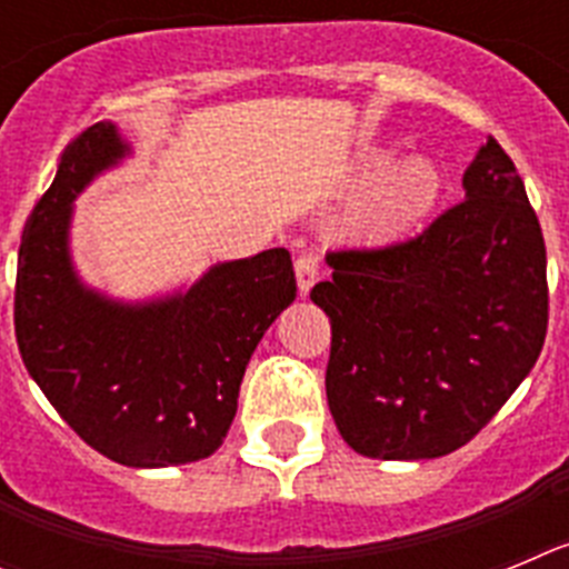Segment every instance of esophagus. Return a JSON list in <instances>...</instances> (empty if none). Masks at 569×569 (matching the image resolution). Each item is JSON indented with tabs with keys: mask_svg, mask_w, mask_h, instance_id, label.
Segmentation results:
<instances>
[{
	"mask_svg": "<svg viewBox=\"0 0 569 569\" xmlns=\"http://www.w3.org/2000/svg\"><path fill=\"white\" fill-rule=\"evenodd\" d=\"M296 281H299V293L308 296L310 288L319 281V259L316 256H299L296 259Z\"/></svg>",
	"mask_w": 569,
	"mask_h": 569,
	"instance_id": "1",
	"label": "esophagus"
}]
</instances>
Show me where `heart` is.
Here are the masks:
<instances>
[{"label":"heart","mask_w":569,"mask_h":569,"mask_svg":"<svg viewBox=\"0 0 569 569\" xmlns=\"http://www.w3.org/2000/svg\"><path fill=\"white\" fill-rule=\"evenodd\" d=\"M393 158L390 144H365L341 176L347 190H361L341 222V236L359 248H396L425 228L441 199L445 182L433 159Z\"/></svg>","instance_id":"obj_1"}]
</instances>
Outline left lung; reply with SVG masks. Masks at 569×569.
I'll return each instance as SVG.
<instances>
[{
    "label": "left lung",
    "mask_w": 569,
    "mask_h": 569,
    "mask_svg": "<svg viewBox=\"0 0 569 569\" xmlns=\"http://www.w3.org/2000/svg\"><path fill=\"white\" fill-rule=\"evenodd\" d=\"M465 199L396 248L328 253L310 290L333 341L341 439L381 461L453 453L527 379L547 333V250L510 156L487 139Z\"/></svg>",
    "instance_id": "8db88e82"
}]
</instances>
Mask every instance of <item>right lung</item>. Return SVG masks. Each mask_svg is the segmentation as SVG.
<instances>
[{
    "mask_svg": "<svg viewBox=\"0 0 569 569\" xmlns=\"http://www.w3.org/2000/svg\"><path fill=\"white\" fill-rule=\"evenodd\" d=\"M130 144L97 122L64 148L57 179L24 224L17 341L30 379L82 441L124 467H170L222 447L261 336L293 305L284 248L219 261L190 288L122 301L73 268V202Z\"/></svg>",
    "mask_w": 569,
    "mask_h": 569,
    "instance_id": "right-lung-1",
    "label": "right lung"
}]
</instances>
